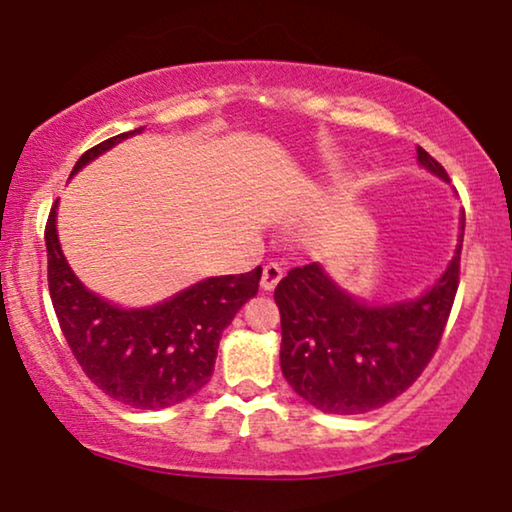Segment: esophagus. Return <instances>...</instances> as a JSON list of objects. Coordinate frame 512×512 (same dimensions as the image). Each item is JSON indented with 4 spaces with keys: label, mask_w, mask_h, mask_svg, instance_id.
I'll use <instances>...</instances> for the list:
<instances>
[{
    "label": "esophagus",
    "mask_w": 512,
    "mask_h": 512,
    "mask_svg": "<svg viewBox=\"0 0 512 512\" xmlns=\"http://www.w3.org/2000/svg\"><path fill=\"white\" fill-rule=\"evenodd\" d=\"M282 278V268L278 263H268V266H263V273H261V290L263 292H273L275 285H278Z\"/></svg>",
    "instance_id": "1"
}]
</instances>
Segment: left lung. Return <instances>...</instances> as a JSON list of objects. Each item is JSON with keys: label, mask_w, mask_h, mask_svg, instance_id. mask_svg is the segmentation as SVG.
Instances as JSON below:
<instances>
[{"label": "left lung", "mask_w": 512, "mask_h": 512, "mask_svg": "<svg viewBox=\"0 0 512 512\" xmlns=\"http://www.w3.org/2000/svg\"><path fill=\"white\" fill-rule=\"evenodd\" d=\"M426 172L448 182L438 162L417 148ZM465 213L455 254L419 297L376 304L354 297L321 263L292 268L275 287L280 309V369L294 393L328 414H362L417 381L434 357L460 280Z\"/></svg>", "instance_id": "obj_1"}]
</instances>
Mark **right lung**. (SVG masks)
<instances>
[{
  "instance_id": "1",
  "label": "right lung",
  "mask_w": 512,
  "mask_h": 512,
  "mask_svg": "<svg viewBox=\"0 0 512 512\" xmlns=\"http://www.w3.org/2000/svg\"><path fill=\"white\" fill-rule=\"evenodd\" d=\"M143 129L86 150L71 177ZM57 206L54 201L45 227L47 282L59 328L86 376L134 410H165L198 393L213 376L222 330L256 297L261 266L242 275L206 278L158 304L129 309L107 302L76 278L59 244Z\"/></svg>"
}]
</instances>
